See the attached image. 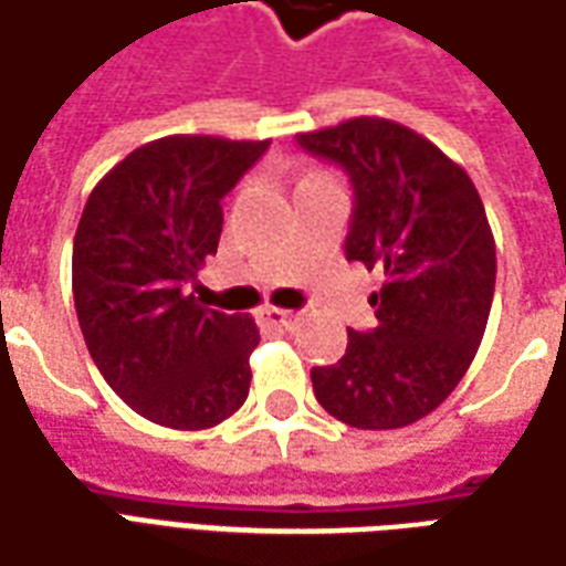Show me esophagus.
I'll use <instances>...</instances> for the list:
<instances>
[{"instance_id":"1","label":"esophagus","mask_w":566,"mask_h":566,"mask_svg":"<svg viewBox=\"0 0 566 566\" xmlns=\"http://www.w3.org/2000/svg\"><path fill=\"white\" fill-rule=\"evenodd\" d=\"M263 315H266V322L275 324V327H287V324H294V312L291 310H279V306H266L263 310Z\"/></svg>"}]
</instances>
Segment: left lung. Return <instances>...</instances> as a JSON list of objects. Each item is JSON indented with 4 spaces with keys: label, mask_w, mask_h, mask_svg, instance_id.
<instances>
[{
    "label": "left lung",
    "mask_w": 566,
    "mask_h": 566,
    "mask_svg": "<svg viewBox=\"0 0 566 566\" xmlns=\"http://www.w3.org/2000/svg\"><path fill=\"white\" fill-rule=\"evenodd\" d=\"M355 192L346 256L379 266L374 331H349L337 365L312 367L318 405L355 429H401L441 405L488 327L496 244L472 177L392 118L296 134Z\"/></svg>",
    "instance_id": "8db88e82"
}]
</instances>
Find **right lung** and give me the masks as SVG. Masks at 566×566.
<instances>
[{"label":"right lung","mask_w":566,"mask_h":566,"mask_svg":"<svg viewBox=\"0 0 566 566\" xmlns=\"http://www.w3.org/2000/svg\"><path fill=\"white\" fill-rule=\"evenodd\" d=\"M270 140L171 134L91 189L73 242L82 337L109 389L168 429H211L251 389L254 318L189 291L223 232V196Z\"/></svg>","instance_id":"right-lung-1"}]
</instances>
